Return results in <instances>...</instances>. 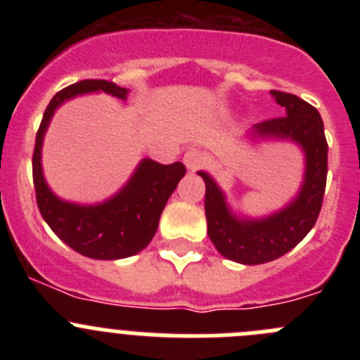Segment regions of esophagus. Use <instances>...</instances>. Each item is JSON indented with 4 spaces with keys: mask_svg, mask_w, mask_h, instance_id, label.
I'll return each instance as SVG.
<instances>
[{
    "mask_svg": "<svg viewBox=\"0 0 360 360\" xmlns=\"http://www.w3.org/2000/svg\"><path fill=\"white\" fill-rule=\"evenodd\" d=\"M184 164H186L187 169L196 171L207 164V155H205L203 151H200V149L191 148V149H187V153L184 155Z\"/></svg>",
    "mask_w": 360,
    "mask_h": 360,
    "instance_id": "34e87169",
    "label": "esophagus"
}]
</instances>
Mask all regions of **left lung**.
<instances>
[{
  "mask_svg": "<svg viewBox=\"0 0 360 360\" xmlns=\"http://www.w3.org/2000/svg\"><path fill=\"white\" fill-rule=\"evenodd\" d=\"M285 115L256 124V133L281 136L297 142L307 155V174L297 198L270 218L243 221L229 212L225 198L209 174L200 171L205 182L207 232L221 256L243 265L274 262L292 250L316 225L323 207L328 174V142L319 111L297 95L270 90Z\"/></svg>",
  "mask_w": 360,
  "mask_h": 360,
  "instance_id": "left-lung-1",
  "label": "left lung"
}]
</instances>
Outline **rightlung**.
I'll return each mask as SVG.
<instances>
[{
    "instance_id": "obj_1",
    "label": "right lung",
    "mask_w": 360,
    "mask_h": 360,
    "mask_svg": "<svg viewBox=\"0 0 360 360\" xmlns=\"http://www.w3.org/2000/svg\"><path fill=\"white\" fill-rule=\"evenodd\" d=\"M106 91L126 98L128 90L104 79H86L57 91L44 110L32 155V176L41 216L68 247L94 259H120L141 252L153 240L165 203L186 174V165L174 162L162 165L149 158L142 160L128 186L108 202L81 207L57 198L44 184L41 171V144L53 111L66 98L88 91Z\"/></svg>"
}]
</instances>
